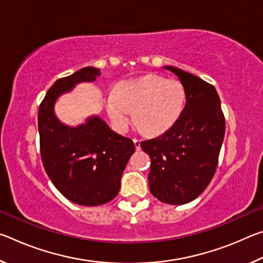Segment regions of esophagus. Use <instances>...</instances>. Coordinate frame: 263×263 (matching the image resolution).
I'll use <instances>...</instances> for the list:
<instances>
[{
  "mask_svg": "<svg viewBox=\"0 0 263 263\" xmlns=\"http://www.w3.org/2000/svg\"><path fill=\"white\" fill-rule=\"evenodd\" d=\"M133 142H135L136 148H137L138 151H139V149H140V140L137 139V138H135V139H133Z\"/></svg>",
  "mask_w": 263,
  "mask_h": 263,
  "instance_id": "obj_1",
  "label": "esophagus"
}]
</instances>
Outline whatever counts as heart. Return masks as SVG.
<instances>
[{
  "label": "heart",
  "mask_w": 263,
  "mask_h": 263,
  "mask_svg": "<svg viewBox=\"0 0 263 263\" xmlns=\"http://www.w3.org/2000/svg\"><path fill=\"white\" fill-rule=\"evenodd\" d=\"M186 90L177 79L149 74L124 81L105 99L106 111L118 131L125 132L135 121L148 135H159L179 121L184 110Z\"/></svg>",
  "instance_id": "obj_1"
}]
</instances>
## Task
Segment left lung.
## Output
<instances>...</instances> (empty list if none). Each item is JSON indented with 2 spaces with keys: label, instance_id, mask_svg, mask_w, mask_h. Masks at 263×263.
Segmentation results:
<instances>
[{
  "label": "left lung",
  "instance_id": "8db88e82",
  "mask_svg": "<svg viewBox=\"0 0 263 263\" xmlns=\"http://www.w3.org/2000/svg\"><path fill=\"white\" fill-rule=\"evenodd\" d=\"M164 68L184 84V110L169 130L140 146L151 158V193L162 203L181 205L198 197L215 175L225 117L212 84L180 68Z\"/></svg>",
  "mask_w": 263,
  "mask_h": 263
}]
</instances>
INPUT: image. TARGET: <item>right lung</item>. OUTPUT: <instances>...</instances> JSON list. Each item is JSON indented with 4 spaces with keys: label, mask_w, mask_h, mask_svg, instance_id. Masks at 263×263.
Wrapping results in <instances>:
<instances>
[{
    "label": "right lung",
    "mask_w": 263,
    "mask_h": 263,
    "mask_svg": "<svg viewBox=\"0 0 263 263\" xmlns=\"http://www.w3.org/2000/svg\"><path fill=\"white\" fill-rule=\"evenodd\" d=\"M100 69L84 67L57 80L39 105L38 131L46 174L55 188L79 205L96 206L117 196L121 177L135 144L111 130L99 117L88 118L78 127L66 126L55 117L58 97L80 82H91Z\"/></svg>",
    "instance_id": "right-lung-1"
}]
</instances>
